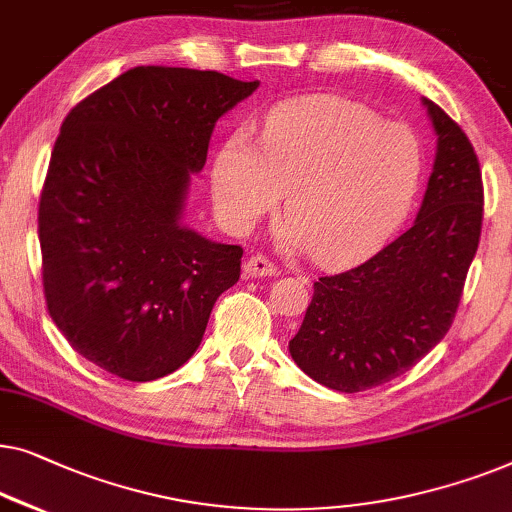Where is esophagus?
Returning <instances> with one entry per match:
<instances>
[{"instance_id": "1", "label": "esophagus", "mask_w": 512, "mask_h": 512, "mask_svg": "<svg viewBox=\"0 0 512 512\" xmlns=\"http://www.w3.org/2000/svg\"><path fill=\"white\" fill-rule=\"evenodd\" d=\"M276 264L269 262L264 255H253L246 259L243 264V276L246 278H262V276H273L276 273Z\"/></svg>"}]
</instances>
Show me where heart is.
I'll return each mask as SVG.
<instances>
[{
    "label": "heart",
    "instance_id": "obj_1",
    "mask_svg": "<svg viewBox=\"0 0 512 512\" xmlns=\"http://www.w3.org/2000/svg\"><path fill=\"white\" fill-rule=\"evenodd\" d=\"M413 129L336 95L287 99L262 125V148L246 129L213 164V197L232 232H248L285 197L287 248L318 264L364 257L397 227L420 183Z\"/></svg>",
    "mask_w": 512,
    "mask_h": 512
}]
</instances>
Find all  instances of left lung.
I'll use <instances>...</instances> for the list:
<instances>
[{
	"label": "left lung",
	"mask_w": 512,
	"mask_h": 512,
	"mask_svg": "<svg viewBox=\"0 0 512 512\" xmlns=\"http://www.w3.org/2000/svg\"><path fill=\"white\" fill-rule=\"evenodd\" d=\"M438 148L408 232L364 264L313 283L290 341L304 373L336 392H364L415 366L448 334L482 229V174L469 136L422 99Z\"/></svg>",
	"instance_id": "left-lung-1"
}]
</instances>
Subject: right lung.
Listing matches in <instances>:
<instances>
[{
	"instance_id": "obj_1",
	"label": "right lung",
	"mask_w": 512,
	"mask_h": 512,
	"mask_svg": "<svg viewBox=\"0 0 512 512\" xmlns=\"http://www.w3.org/2000/svg\"><path fill=\"white\" fill-rule=\"evenodd\" d=\"M218 71L134 67L62 122L39 199L41 283L78 355L146 383L199 348L241 246L181 227L213 127L257 90Z\"/></svg>"
}]
</instances>
